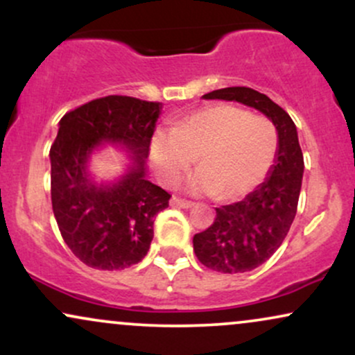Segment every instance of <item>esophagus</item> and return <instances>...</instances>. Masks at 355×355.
Wrapping results in <instances>:
<instances>
[{
    "label": "esophagus",
    "instance_id": "esophagus-1",
    "mask_svg": "<svg viewBox=\"0 0 355 355\" xmlns=\"http://www.w3.org/2000/svg\"><path fill=\"white\" fill-rule=\"evenodd\" d=\"M172 207H178V209H190V207H193V202L182 200V198L173 197L172 198Z\"/></svg>",
    "mask_w": 355,
    "mask_h": 355
}]
</instances>
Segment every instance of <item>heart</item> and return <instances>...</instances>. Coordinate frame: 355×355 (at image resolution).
Listing matches in <instances>:
<instances>
[{
	"mask_svg": "<svg viewBox=\"0 0 355 355\" xmlns=\"http://www.w3.org/2000/svg\"><path fill=\"white\" fill-rule=\"evenodd\" d=\"M275 152L277 133L270 121L234 105H211L183 118L172 132L155 133L150 162L157 177L172 185L197 158L200 170L185 189L237 200L263 180Z\"/></svg>",
	"mask_w": 355,
	"mask_h": 355,
	"instance_id": "b5f03b06",
	"label": "heart"
}]
</instances>
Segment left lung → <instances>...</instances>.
<instances>
[{
    "instance_id": "left-lung-1",
    "label": "left lung",
    "mask_w": 355,
    "mask_h": 355,
    "mask_svg": "<svg viewBox=\"0 0 355 355\" xmlns=\"http://www.w3.org/2000/svg\"><path fill=\"white\" fill-rule=\"evenodd\" d=\"M202 98L259 110L277 130V152L266 180L243 200L215 209L214 223L193 237L195 255L205 267L222 274L250 272L275 254L295 218L304 177L297 126L284 108L252 88L215 89Z\"/></svg>"
}]
</instances>
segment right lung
Masks as SVG:
<instances>
[{
	"label": "right lung",
	"mask_w": 355,
	"mask_h": 355,
	"mask_svg": "<svg viewBox=\"0 0 355 355\" xmlns=\"http://www.w3.org/2000/svg\"><path fill=\"white\" fill-rule=\"evenodd\" d=\"M164 105L110 95L67 113L50 150L51 203L61 237L83 263L121 270L141 262L170 195L146 180V157ZM105 144L127 152L124 172L96 181L91 158Z\"/></svg>",
	"instance_id": "1"
}]
</instances>
